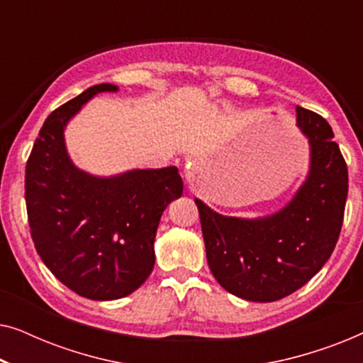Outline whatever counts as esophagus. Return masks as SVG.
I'll list each match as a JSON object with an SVG mask.
<instances>
[{
  "mask_svg": "<svg viewBox=\"0 0 363 363\" xmlns=\"http://www.w3.org/2000/svg\"><path fill=\"white\" fill-rule=\"evenodd\" d=\"M185 177L188 178V180H190V178L193 177V168H191V167H186V170H185Z\"/></svg>",
  "mask_w": 363,
  "mask_h": 363,
  "instance_id": "1",
  "label": "esophagus"
}]
</instances>
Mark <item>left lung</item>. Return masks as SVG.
Masks as SVG:
<instances>
[{
  "label": "left lung",
  "mask_w": 363,
  "mask_h": 363,
  "mask_svg": "<svg viewBox=\"0 0 363 363\" xmlns=\"http://www.w3.org/2000/svg\"><path fill=\"white\" fill-rule=\"evenodd\" d=\"M297 125L309 138L311 170L281 211L241 220L195 200L208 266L241 299L272 302L292 294L322 269L339 240L349 191L347 163L324 117L297 107Z\"/></svg>",
  "instance_id": "1"
}]
</instances>
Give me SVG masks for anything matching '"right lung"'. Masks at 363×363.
<instances>
[{"instance_id": "right-lung-1", "label": "right lung", "mask_w": 363, "mask_h": 363, "mask_svg": "<svg viewBox=\"0 0 363 363\" xmlns=\"http://www.w3.org/2000/svg\"><path fill=\"white\" fill-rule=\"evenodd\" d=\"M97 84L46 118L26 163V210L31 238L49 271L76 294L121 299L138 289L155 264L157 228L168 203L182 196L177 167L99 178L69 160L64 127L99 92Z\"/></svg>"}]
</instances>
